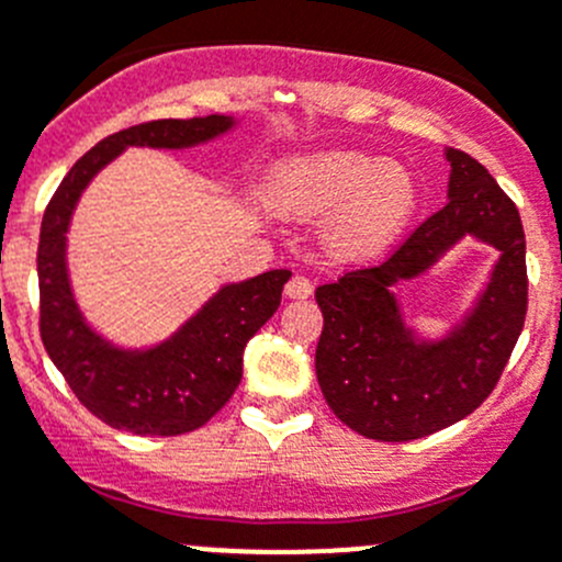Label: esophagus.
Instances as JSON below:
<instances>
[{
    "instance_id": "obj_1",
    "label": "esophagus",
    "mask_w": 562,
    "mask_h": 562,
    "mask_svg": "<svg viewBox=\"0 0 562 562\" xmlns=\"http://www.w3.org/2000/svg\"><path fill=\"white\" fill-rule=\"evenodd\" d=\"M285 296L288 299H310V296H313V282H310L307 277L296 274L285 285Z\"/></svg>"
}]
</instances>
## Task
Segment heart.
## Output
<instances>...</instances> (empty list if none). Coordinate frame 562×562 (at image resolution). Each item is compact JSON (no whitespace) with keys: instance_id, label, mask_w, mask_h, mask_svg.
I'll return each instance as SVG.
<instances>
[{"instance_id":"heart-1","label":"heart","mask_w":562,"mask_h":562,"mask_svg":"<svg viewBox=\"0 0 562 562\" xmlns=\"http://www.w3.org/2000/svg\"><path fill=\"white\" fill-rule=\"evenodd\" d=\"M271 212L291 220L331 214L323 247L342 263H367L394 245L418 203L407 168L364 151L331 149L288 157L263 184Z\"/></svg>"}]
</instances>
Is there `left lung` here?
Masks as SVG:
<instances>
[{
	"label": "left lung",
	"instance_id": "1",
	"mask_svg": "<svg viewBox=\"0 0 562 562\" xmlns=\"http://www.w3.org/2000/svg\"><path fill=\"white\" fill-rule=\"evenodd\" d=\"M449 203L389 260L315 291L323 331L315 372L328 407L353 432L386 443L432 435L475 411L508 364L527 313L525 231L512 198L459 149H446ZM464 235L502 252L474 307L443 338L404 323L393 288L426 273Z\"/></svg>",
	"mask_w": 562,
	"mask_h": 562
}]
</instances>
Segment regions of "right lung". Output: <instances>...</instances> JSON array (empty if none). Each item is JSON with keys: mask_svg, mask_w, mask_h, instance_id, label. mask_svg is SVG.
Returning <instances> with one entry per match:
<instances>
[{"mask_svg": "<svg viewBox=\"0 0 562 562\" xmlns=\"http://www.w3.org/2000/svg\"><path fill=\"white\" fill-rule=\"evenodd\" d=\"M239 119L212 113L157 119L113 133L61 179L40 225V337L83 407L133 435H184L203 427L241 381L249 339L277 313L288 269H271L220 288L162 342L122 348L81 313L67 269V231L83 190L130 146L192 149L231 133Z\"/></svg>", "mask_w": 562, "mask_h": 562, "instance_id": "1", "label": "right lung"}]
</instances>
